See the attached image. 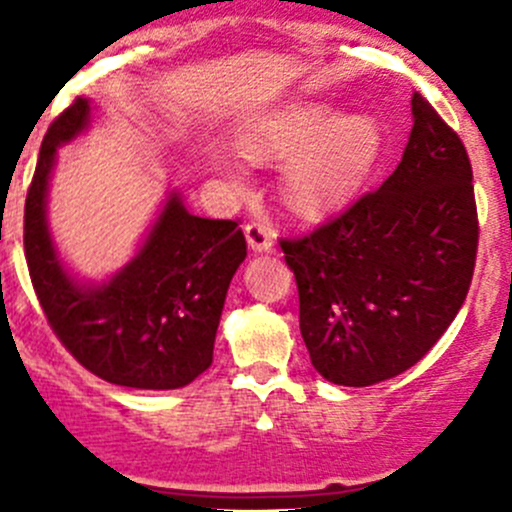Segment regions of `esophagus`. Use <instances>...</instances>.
Instances as JSON below:
<instances>
[{
	"mask_svg": "<svg viewBox=\"0 0 512 512\" xmlns=\"http://www.w3.org/2000/svg\"><path fill=\"white\" fill-rule=\"evenodd\" d=\"M245 237H247V245H250L255 252H270L272 250V232L267 230V227H262L257 223H247Z\"/></svg>",
	"mask_w": 512,
	"mask_h": 512,
	"instance_id": "1",
	"label": "esophagus"
}]
</instances>
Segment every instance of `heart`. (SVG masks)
<instances>
[{"instance_id":"b5f03b06","label":"heart","mask_w":512,"mask_h":512,"mask_svg":"<svg viewBox=\"0 0 512 512\" xmlns=\"http://www.w3.org/2000/svg\"><path fill=\"white\" fill-rule=\"evenodd\" d=\"M252 160L289 158L282 195L302 215H324L354 198L384 151V131L369 113L342 116L319 101L292 103L255 118L240 133Z\"/></svg>"}]
</instances>
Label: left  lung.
Masks as SVG:
<instances>
[{
  "label": "left lung",
  "instance_id": "8db88e82",
  "mask_svg": "<svg viewBox=\"0 0 512 512\" xmlns=\"http://www.w3.org/2000/svg\"><path fill=\"white\" fill-rule=\"evenodd\" d=\"M401 163L379 190L282 252L312 366L339 386L411 369L466 302L478 210L466 146L421 94Z\"/></svg>",
  "mask_w": 512,
  "mask_h": 512
}]
</instances>
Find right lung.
<instances>
[{"label":"right lung","instance_id":"right-lung-1","mask_svg":"<svg viewBox=\"0 0 512 512\" xmlns=\"http://www.w3.org/2000/svg\"><path fill=\"white\" fill-rule=\"evenodd\" d=\"M76 98L41 141L24 205V255L51 329L74 359L108 384L180 389L213 364L215 334L232 275L247 257L235 220L188 213L170 193L138 255L103 285H79L61 265L46 225L56 148L89 126Z\"/></svg>","mask_w":512,"mask_h":512}]
</instances>
